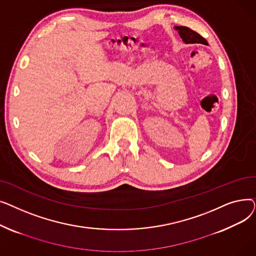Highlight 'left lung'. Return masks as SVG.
<instances>
[{"instance_id": "obj_1", "label": "left lung", "mask_w": 256, "mask_h": 256, "mask_svg": "<svg viewBox=\"0 0 256 256\" xmlns=\"http://www.w3.org/2000/svg\"><path fill=\"white\" fill-rule=\"evenodd\" d=\"M176 29L178 31L180 36L182 38L186 44H208V42L206 38H204L201 35H199L197 32L191 30L188 26H176Z\"/></svg>"}]
</instances>
